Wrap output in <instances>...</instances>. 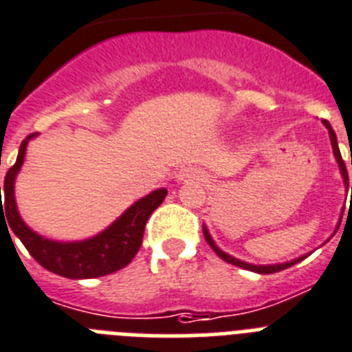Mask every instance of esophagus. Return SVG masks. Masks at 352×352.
I'll return each instance as SVG.
<instances>
[{"label":"esophagus","mask_w":352,"mask_h":352,"mask_svg":"<svg viewBox=\"0 0 352 352\" xmlns=\"http://www.w3.org/2000/svg\"><path fill=\"white\" fill-rule=\"evenodd\" d=\"M175 179L179 182L182 181H204L206 179V173L200 170H197V168H191V166H184L181 168V170L177 171Z\"/></svg>","instance_id":"34e87169"}]
</instances>
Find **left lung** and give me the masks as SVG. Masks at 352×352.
Here are the masks:
<instances>
[{"instance_id": "left-lung-1", "label": "left lung", "mask_w": 352, "mask_h": 352, "mask_svg": "<svg viewBox=\"0 0 352 352\" xmlns=\"http://www.w3.org/2000/svg\"><path fill=\"white\" fill-rule=\"evenodd\" d=\"M322 123H324V126L327 129V132H329V140H331V146H333V153H335V159L336 162H338V170H340L342 173V179H344V184L345 188L349 186V175H347V168H345V162L344 159H342V153H340V148H338V141H336V134L335 131H333V126L329 125V121L322 120ZM351 164H352V157H351ZM352 191V188H351ZM202 231H204V238H206V241L209 243V247H211L214 252H217L218 258H221L223 261L231 263V265H236V267L240 268H245V270H250V272H256V274H276V272H281L285 270V268H290L294 267V265H297L299 261H302V259H306V256H300V258H295L292 259V261H286V263H276V265H252V263H247V261H241V259L234 258V256H231V254L223 252V250L218 247L217 243H214V240L211 238V234H209L208 227H206V223L202 226ZM338 231V229H336Z\"/></svg>"}]
</instances>
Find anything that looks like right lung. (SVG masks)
Returning a JSON list of instances; mask_svg holds the SVG:
<instances>
[{
	"label": "right lung",
	"instance_id": "1",
	"mask_svg": "<svg viewBox=\"0 0 352 352\" xmlns=\"http://www.w3.org/2000/svg\"><path fill=\"white\" fill-rule=\"evenodd\" d=\"M35 135L37 134H30L21 143L16 164L7 171L5 186L0 188V209L5 208V214H8L7 219L3 214V220H7L8 223L7 231L10 229L23 241L32 258L46 270L67 279H93L126 267L143 243L144 226L150 214L161 206L168 195L166 188H159L152 193L144 195L143 199L123 211V214L112 221L107 229H103L102 232L91 236L87 240L57 241L44 238L32 227L26 226L25 220L21 218L16 204V191H14L16 177L25 162L26 146ZM1 189L6 195L5 206L1 200Z\"/></svg>",
	"mask_w": 352,
	"mask_h": 352
}]
</instances>
